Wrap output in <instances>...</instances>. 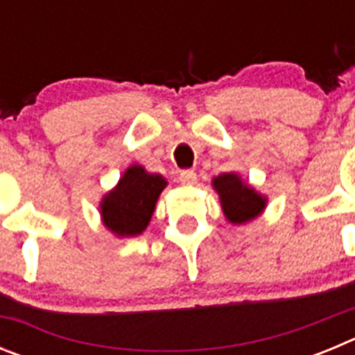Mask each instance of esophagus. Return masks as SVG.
Returning a JSON list of instances; mask_svg holds the SVG:
<instances>
[{"mask_svg":"<svg viewBox=\"0 0 355 355\" xmlns=\"http://www.w3.org/2000/svg\"><path fill=\"white\" fill-rule=\"evenodd\" d=\"M180 181L183 184H193L197 181V174L193 171H183L180 174Z\"/></svg>","mask_w":355,"mask_h":355,"instance_id":"esophagus-1","label":"esophagus"}]
</instances>
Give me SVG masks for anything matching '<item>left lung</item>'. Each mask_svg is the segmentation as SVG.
<instances>
[{"label":"left lung","instance_id":"8db88e82","mask_svg":"<svg viewBox=\"0 0 355 355\" xmlns=\"http://www.w3.org/2000/svg\"><path fill=\"white\" fill-rule=\"evenodd\" d=\"M211 187L220 200L224 216L234 225L252 222L268 205L266 196L259 193L238 172H224L216 175L211 180Z\"/></svg>","mask_w":355,"mask_h":355}]
</instances>
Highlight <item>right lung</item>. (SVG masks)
<instances>
[{
    "instance_id": "right-lung-1",
    "label": "right lung",
    "mask_w": 355,
    "mask_h": 355,
    "mask_svg": "<svg viewBox=\"0 0 355 355\" xmlns=\"http://www.w3.org/2000/svg\"><path fill=\"white\" fill-rule=\"evenodd\" d=\"M167 184L162 174L147 172L139 163L130 165L99 202L103 225L117 238L142 234L153 218L159 193Z\"/></svg>"
}]
</instances>
